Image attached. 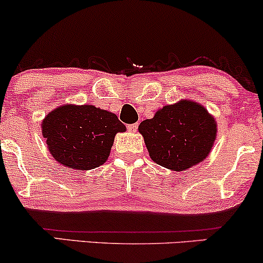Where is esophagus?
I'll return each instance as SVG.
<instances>
[{"mask_svg": "<svg viewBox=\"0 0 263 263\" xmlns=\"http://www.w3.org/2000/svg\"><path fill=\"white\" fill-rule=\"evenodd\" d=\"M127 128H128L129 132H136V131H137V128H138V123H132V125H128Z\"/></svg>", "mask_w": 263, "mask_h": 263, "instance_id": "1", "label": "esophagus"}]
</instances>
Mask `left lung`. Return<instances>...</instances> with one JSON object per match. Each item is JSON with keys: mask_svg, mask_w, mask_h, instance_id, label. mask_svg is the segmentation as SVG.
Masks as SVG:
<instances>
[{"mask_svg": "<svg viewBox=\"0 0 263 263\" xmlns=\"http://www.w3.org/2000/svg\"><path fill=\"white\" fill-rule=\"evenodd\" d=\"M153 162L176 172L206 159L218 134V122L203 105L179 100L156 111L138 126Z\"/></svg>", "mask_w": 263, "mask_h": 263, "instance_id": "left-lung-1", "label": "left lung"}]
</instances>
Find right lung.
I'll return each instance as SVG.
<instances>
[{"label":"right lung","mask_w":263,"mask_h":263,"mask_svg":"<svg viewBox=\"0 0 263 263\" xmlns=\"http://www.w3.org/2000/svg\"><path fill=\"white\" fill-rule=\"evenodd\" d=\"M53 158L75 171H90L110 156L115 136L126 126L110 111L93 105H60L41 123Z\"/></svg>","instance_id":"obj_1"}]
</instances>
